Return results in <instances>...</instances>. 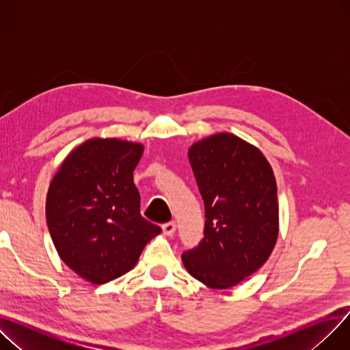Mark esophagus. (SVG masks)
Instances as JSON below:
<instances>
[{
    "instance_id": "34e87169",
    "label": "esophagus",
    "mask_w": 350,
    "mask_h": 350,
    "mask_svg": "<svg viewBox=\"0 0 350 350\" xmlns=\"http://www.w3.org/2000/svg\"><path fill=\"white\" fill-rule=\"evenodd\" d=\"M164 235H173L176 232V223L170 221V223H165L161 226Z\"/></svg>"
}]
</instances>
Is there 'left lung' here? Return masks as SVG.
<instances>
[{
  "label": "left lung",
  "mask_w": 350,
  "mask_h": 350,
  "mask_svg": "<svg viewBox=\"0 0 350 350\" xmlns=\"http://www.w3.org/2000/svg\"><path fill=\"white\" fill-rule=\"evenodd\" d=\"M189 160L207 219L204 238L181 261L201 284L228 289L260 269L277 244V180L258 147L228 132L193 143Z\"/></svg>",
  "instance_id": "1"
}]
</instances>
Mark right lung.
Wrapping results in <instances>:
<instances>
[{
    "mask_svg": "<svg viewBox=\"0 0 350 350\" xmlns=\"http://www.w3.org/2000/svg\"><path fill=\"white\" fill-rule=\"evenodd\" d=\"M144 146L92 137L61 163L46 194V224L61 260L94 285L135 268L161 228L140 215L133 170Z\"/></svg>",
    "mask_w": 350,
    "mask_h": 350,
    "instance_id": "right-lung-1",
    "label": "right lung"
}]
</instances>
